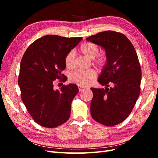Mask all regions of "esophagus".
Wrapping results in <instances>:
<instances>
[{
	"label": "esophagus",
	"instance_id": "obj_1",
	"mask_svg": "<svg viewBox=\"0 0 158 158\" xmlns=\"http://www.w3.org/2000/svg\"><path fill=\"white\" fill-rule=\"evenodd\" d=\"M78 89H79V91L80 92H82V91L86 89L87 88H84V87H82V86H80V85H78Z\"/></svg>",
	"mask_w": 158,
	"mask_h": 158
}]
</instances>
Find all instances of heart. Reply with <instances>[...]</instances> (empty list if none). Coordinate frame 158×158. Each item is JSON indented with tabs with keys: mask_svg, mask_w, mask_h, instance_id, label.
Masks as SVG:
<instances>
[{
	"mask_svg": "<svg viewBox=\"0 0 158 158\" xmlns=\"http://www.w3.org/2000/svg\"><path fill=\"white\" fill-rule=\"evenodd\" d=\"M80 51L82 54L93 59V64L99 69H103L107 63V56L105 53L98 54L99 48L97 45L90 42H84L80 46ZM64 64L69 69H73L75 66V54L73 51L68 52L64 59ZM97 73L93 69L76 70L69 76V79L73 83L80 86H88L92 84L96 79Z\"/></svg>",
	"mask_w": 158,
	"mask_h": 158,
	"instance_id": "obj_1",
	"label": "heart"
}]
</instances>
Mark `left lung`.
Segmentation results:
<instances>
[{"label": "left lung", "mask_w": 158, "mask_h": 158, "mask_svg": "<svg viewBox=\"0 0 158 158\" xmlns=\"http://www.w3.org/2000/svg\"><path fill=\"white\" fill-rule=\"evenodd\" d=\"M86 40L103 47L108 60L98 79L106 88H91V115L103 125H117L130 114L140 93L142 72L136 50L125 35L114 31L99 32Z\"/></svg>", "instance_id": "obj_1"}]
</instances>
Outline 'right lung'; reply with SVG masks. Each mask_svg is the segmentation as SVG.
<instances>
[{"label":"right lung","mask_w":158,"mask_h":158,"mask_svg":"<svg viewBox=\"0 0 158 158\" xmlns=\"http://www.w3.org/2000/svg\"><path fill=\"white\" fill-rule=\"evenodd\" d=\"M82 37L47 35L27 47L21 60L18 85L22 100L32 118L46 128H55L69 120L71 103L78 93L76 84L55 90V80L64 82V59Z\"/></svg>","instance_id":"1"}]
</instances>
